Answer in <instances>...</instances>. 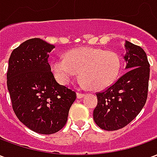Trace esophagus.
<instances>
[{"label":"esophagus","instance_id":"1","mask_svg":"<svg viewBox=\"0 0 157 157\" xmlns=\"http://www.w3.org/2000/svg\"><path fill=\"white\" fill-rule=\"evenodd\" d=\"M77 98H82L84 96H85V94L84 93H82V92H77Z\"/></svg>","mask_w":157,"mask_h":157}]
</instances>
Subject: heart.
I'll use <instances>...</instances> for the list:
<instances>
[{"label":"heart","instance_id":"obj_1","mask_svg":"<svg viewBox=\"0 0 157 157\" xmlns=\"http://www.w3.org/2000/svg\"><path fill=\"white\" fill-rule=\"evenodd\" d=\"M49 65L56 80L63 85L68 84L79 71L82 85L102 90L115 80L121 61L114 51L84 47L69 50L65 59H54Z\"/></svg>","mask_w":157,"mask_h":157}]
</instances>
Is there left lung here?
<instances>
[{
    "mask_svg": "<svg viewBox=\"0 0 157 157\" xmlns=\"http://www.w3.org/2000/svg\"><path fill=\"white\" fill-rule=\"evenodd\" d=\"M124 59L127 71L113 85L97 92L98 105L94 121L104 130H118L138 115L148 95L150 64L144 49L125 42Z\"/></svg>",
    "mask_w": 157,
    "mask_h": 157,
    "instance_id": "1",
    "label": "left lung"
}]
</instances>
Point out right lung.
Segmentation results:
<instances>
[{
  "instance_id": "obj_1",
  "label": "right lung",
  "mask_w": 157,
  "mask_h": 157,
  "mask_svg": "<svg viewBox=\"0 0 157 157\" xmlns=\"http://www.w3.org/2000/svg\"><path fill=\"white\" fill-rule=\"evenodd\" d=\"M55 46L31 39L13 49L9 58L6 84L12 109L33 131L50 135L67 121L76 93L55 81L48 62Z\"/></svg>"
}]
</instances>
